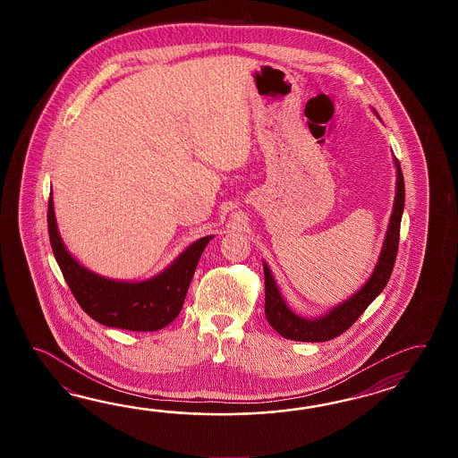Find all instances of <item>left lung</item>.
<instances>
[{
	"label": "left lung",
	"mask_w": 458,
	"mask_h": 458,
	"mask_svg": "<svg viewBox=\"0 0 458 458\" xmlns=\"http://www.w3.org/2000/svg\"><path fill=\"white\" fill-rule=\"evenodd\" d=\"M398 168V180H396V198L391 213L388 233L385 239V245L381 250L380 260L371 275L370 280L355 293L349 301L334 308L329 314L319 319H304L296 316L294 312L284 304L282 294L276 288L272 273L267 265H263L265 275V316L267 321L275 331L283 335L284 339L300 342H326L341 335L351 327L353 322L360 318L363 311L370 306V302L383 292V288L389 282L393 267L396 262V253L399 245V229H401V216L404 209V176L401 172L398 158H394Z\"/></svg>",
	"instance_id": "1"
}]
</instances>
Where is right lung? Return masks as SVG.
I'll list each match as a JSON object with an SVG mask.
<instances>
[{
	"label": "right lung",
	"instance_id": "1",
	"mask_svg": "<svg viewBox=\"0 0 458 458\" xmlns=\"http://www.w3.org/2000/svg\"><path fill=\"white\" fill-rule=\"evenodd\" d=\"M47 227L55 260L81 310L99 324L126 331H158L182 311L196 265L213 237L191 243L165 272L140 283L113 282L88 272L67 252L60 239L52 196L47 206Z\"/></svg>",
	"mask_w": 458,
	"mask_h": 458
}]
</instances>
